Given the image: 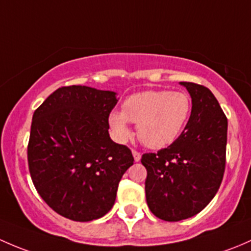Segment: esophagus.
Returning <instances> with one entry per match:
<instances>
[{"instance_id":"34e87169","label":"esophagus","mask_w":251,"mask_h":251,"mask_svg":"<svg viewBox=\"0 0 251 251\" xmlns=\"http://www.w3.org/2000/svg\"><path fill=\"white\" fill-rule=\"evenodd\" d=\"M133 156H134V161L135 162H139L141 159V153L139 151H136V150H133Z\"/></svg>"}]
</instances>
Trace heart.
I'll use <instances>...</instances> for the list:
<instances>
[{
  "instance_id": "1",
  "label": "heart",
  "mask_w": 251,
  "mask_h": 251,
  "mask_svg": "<svg viewBox=\"0 0 251 251\" xmlns=\"http://www.w3.org/2000/svg\"><path fill=\"white\" fill-rule=\"evenodd\" d=\"M192 101L187 93L149 90L123 102L122 112L113 111L108 125L118 141L131 136L129 122L138 125V136L145 146L158 150L169 146L181 135L190 120Z\"/></svg>"
}]
</instances>
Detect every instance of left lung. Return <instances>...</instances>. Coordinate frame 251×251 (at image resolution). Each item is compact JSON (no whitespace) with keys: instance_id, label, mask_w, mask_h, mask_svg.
Listing matches in <instances>:
<instances>
[{"instance_id":"8db88e82","label":"left lung","mask_w":251,"mask_h":251,"mask_svg":"<svg viewBox=\"0 0 251 251\" xmlns=\"http://www.w3.org/2000/svg\"><path fill=\"white\" fill-rule=\"evenodd\" d=\"M192 98L190 120L172 145L144 153L150 210L164 221H180L202 211L220 187L226 165L227 118L206 87L180 82Z\"/></svg>"}]
</instances>
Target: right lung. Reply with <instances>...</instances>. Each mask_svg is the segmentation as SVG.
<instances>
[{
    "mask_svg": "<svg viewBox=\"0 0 251 251\" xmlns=\"http://www.w3.org/2000/svg\"><path fill=\"white\" fill-rule=\"evenodd\" d=\"M115 92L86 86L58 88L32 116L27 162L33 185L55 213L97 220L111 210L118 183L133 164L126 145L108 135Z\"/></svg>",
    "mask_w": 251,
    "mask_h": 251,
    "instance_id": "right-lung-1",
    "label": "right lung"
}]
</instances>
